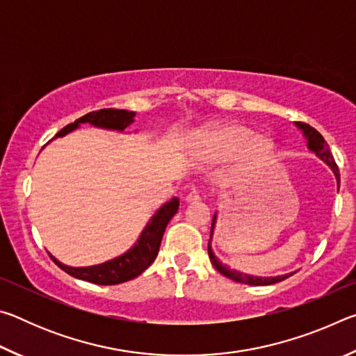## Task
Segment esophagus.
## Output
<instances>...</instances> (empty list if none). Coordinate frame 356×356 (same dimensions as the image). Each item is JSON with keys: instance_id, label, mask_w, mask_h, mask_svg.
Returning a JSON list of instances; mask_svg holds the SVG:
<instances>
[{"instance_id": "34e87169", "label": "esophagus", "mask_w": 356, "mask_h": 356, "mask_svg": "<svg viewBox=\"0 0 356 356\" xmlns=\"http://www.w3.org/2000/svg\"><path fill=\"white\" fill-rule=\"evenodd\" d=\"M201 200V193L197 191V190H191L188 195L185 196V201L186 202H196V201H200Z\"/></svg>"}]
</instances>
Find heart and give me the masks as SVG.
<instances>
[{
  "label": "heart",
  "mask_w": 356,
  "mask_h": 356,
  "mask_svg": "<svg viewBox=\"0 0 356 356\" xmlns=\"http://www.w3.org/2000/svg\"><path fill=\"white\" fill-rule=\"evenodd\" d=\"M195 155L200 160L227 161L243 155V170L259 171L273 159V143L257 138L254 130L240 124L216 125L207 129L195 143Z\"/></svg>",
  "instance_id": "b5f03b06"
}]
</instances>
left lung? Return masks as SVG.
<instances>
[{
	"label": "left lung",
	"mask_w": 356,
	"mask_h": 356,
	"mask_svg": "<svg viewBox=\"0 0 356 356\" xmlns=\"http://www.w3.org/2000/svg\"><path fill=\"white\" fill-rule=\"evenodd\" d=\"M297 125V129H300L303 131V136L306 138V141H308V149L311 152H314L316 156H318L323 163H327L328 168L331 171H333L334 177L337 180V188H339V170H337V165L334 163V159L333 155L330 152V147L327 141L323 140V136L318 134L316 129H312L311 125L305 124V122H295ZM216 225V213L213 215V220H212V229H210V240H209V257H210V262H212L213 267L218 270L221 275H225L226 278L229 280H234L237 282H242V284H248V286H270V284H276V282L280 281H284L289 276H292L295 272L292 273H287V275H278V276H254V275H246L242 272H237V270H232L229 268L226 264H222L218 257L215 256V252L212 250V236H213V229Z\"/></svg>",
	"instance_id": "8db88e82"
}]
</instances>
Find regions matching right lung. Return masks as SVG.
<instances>
[{
    "label": "right lung",
    "mask_w": 356,
    "mask_h": 356,
    "mask_svg": "<svg viewBox=\"0 0 356 356\" xmlns=\"http://www.w3.org/2000/svg\"><path fill=\"white\" fill-rule=\"evenodd\" d=\"M135 113L127 110H114V108H105V110L92 111L76 119L75 122L65 125L63 130H59L55 138L65 136L70 131L76 130L80 127V124H91L94 127L106 129V130H116L124 131L129 125L134 124ZM53 138V140H55ZM179 210V200L172 197L171 201L165 202L156 212L154 213L152 218L149 220L146 227L143 229L140 238L136 240V243L131 246L129 251H125L124 254L111 259L99 265H91V267H70L59 262L56 257L51 259L55 261L59 268L64 270L65 273H69L74 278L94 282L99 286H113L120 284V282L130 281L140 276L144 270H146L150 264L155 261L156 254H159L161 238H163L165 229L168 222Z\"/></svg>",
    "instance_id": "add662e5"
}]
</instances>
